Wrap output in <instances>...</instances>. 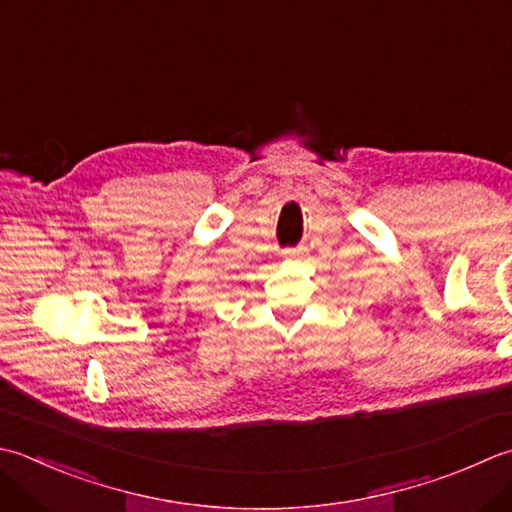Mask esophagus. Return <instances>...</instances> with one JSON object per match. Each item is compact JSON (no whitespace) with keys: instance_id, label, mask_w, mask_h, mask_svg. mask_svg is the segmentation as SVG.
Wrapping results in <instances>:
<instances>
[{"instance_id":"esophagus-1","label":"esophagus","mask_w":512,"mask_h":512,"mask_svg":"<svg viewBox=\"0 0 512 512\" xmlns=\"http://www.w3.org/2000/svg\"><path fill=\"white\" fill-rule=\"evenodd\" d=\"M284 257L288 259V262H302V259H306V248H290L284 253Z\"/></svg>"}]
</instances>
